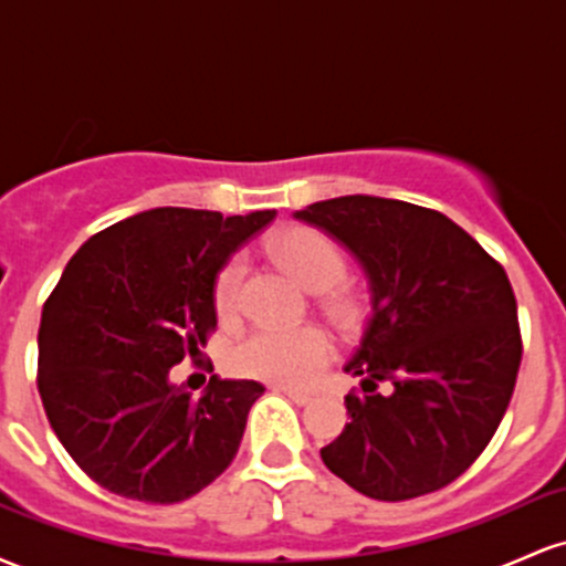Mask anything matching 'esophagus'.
<instances>
[{
    "label": "esophagus",
    "mask_w": 566,
    "mask_h": 566,
    "mask_svg": "<svg viewBox=\"0 0 566 566\" xmlns=\"http://www.w3.org/2000/svg\"><path fill=\"white\" fill-rule=\"evenodd\" d=\"M274 391H276V394H284V396H287V399L292 401V405H297V407L311 405V396H308V394H303V391H295V388H287V386H274Z\"/></svg>",
    "instance_id": "obj_1"
}]
</instances>
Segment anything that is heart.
Instances as JSON below:
<instances>
[{
  "instance_id": "1",
  "label": "heart",
  "mask_w": 566,
  "mask_h": 566,
  "mask_svg": "<svg viewBox=\"0 0 566 566\" xmlns=\"http://www.w3.org/2000/svg\"><path fill=\"white\" fill-rule=\"evenodd\" d=\"M276 258L282 261L297 282L314 292L335 287L346 274V258L333 239L319 231L292 229L284 231L274 242ZM244 258L233 255L226 261L216 276V308L220 316H231L239 305V292L244 282ZM333 359V337L316 324H301V327H263L250 329L237 346L231 348L233 373L247 378L279 382V386H311L324 367Z\"/></svg>"
}]
</instances>
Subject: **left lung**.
<instances>
[{
	"label": "left lung",
	"mask_w": 566,
	"mask_h": 566,
	"mask_svg": "<svg viewBox=\"0 0 566 566\" xmlns=\"http://www.w3.org/2000/svg\"><path fill=\"white\" fill-rule=\"evenodd\" d=\"M361 265L369 319L346 373L350 423L322 460L375 500L441 490L490 444L522 365L516 297L503 265L437 210L337 197L295 212ZM378 381L392 391L380 395Z\"/></svg>",
	"instance_id": "1"
}]
</instances>
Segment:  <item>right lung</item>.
<instances>
[{
	"mask_svg": "<svg viewBox=\"0 0 566 566\" xmlns=\"http://www.w3.org/2000/svg\"><path fill=\"white\" fill-rule=\"evenodd\" d=\"M276 210L223 218L154 207L71 258L39 324V396L93 482L140 503H180L231 465L265 388L212 375L199 399L170 369L216 329V276Z\"/></svg>",
	"mask_w": 566,
	"mask_h": 566,
	"instance_id": "1",
	"label": "right lung"
}]
</instances>
